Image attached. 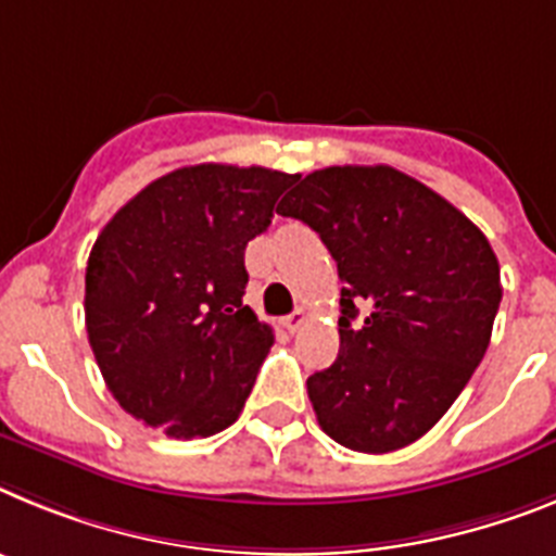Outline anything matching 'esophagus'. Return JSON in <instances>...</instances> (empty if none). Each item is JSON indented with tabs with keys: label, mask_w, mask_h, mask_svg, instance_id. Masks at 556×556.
Listing matches in <instances>:
<instances>
[{
	"label": "esophagus",
	"mask_w": 556,
	"mask_h": 556,
	"mask_svg": "<svg viewBox=\"0 0 556 556\" xmlns=\"http://www.w3.org/2000/svg\"><path fill=\"white\" fill-rule=\"evenodd\" d=\"M307 321V311L305 307H296V311L291 313V316H285V327H288V332H296L302 330V325Z\"/></svg>",
	"instance_id": "obj_1"
}]
</instances>
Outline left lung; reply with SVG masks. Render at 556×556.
<instances>
[{
    "instance_id": "8db88e82",
    "label": "left lung",
    "mask_w": 556,
    "mask_h": 556,
    "mask_svg": "<svg viewBox=\"0 0 556 556\" xmlns=\"http://www.w3.org/2000/svg\"><path fill=\"white\" fill-rule=\"evenodd\" d=\"M277 212L318 231L344 282L338 358L307 378L321 431L358 453L412 445L445 417L490 346L504 293L490 240L389 164L311 173ZM355 301L367 305L364 319Z\"/></svg>"
}]
</instances>
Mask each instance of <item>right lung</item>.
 <instances>
[{
	"instance_id": "add662e5",
	"label": "right lung",
	"mask_w": 556,
	"mask_h": 556,
	"mask_svg": "<svg viewBox=\"0 0 556 556\" xmlns=\"http://www.w3.org/2000/svg\"><path fill=\"white\" fill-rule=\"evenodd\" d=\"M296 178L178 167L103 226L86 265V332L109 392L139 422L195 439L240 417L274 344L243 305L245 245Z\"/></svg>"
}]
</instances>
